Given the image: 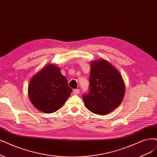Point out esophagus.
Masks as SVG:
<instances>
[{"label": "esophagus", "instance_id": "34e87169", "mask_svg": "<svg viewBox=\"0 0 157 157\" xmlns=\"http://www.w3.org/2000/svg\"><path fill=\"white\" fill-rule=\"evenodd\" d=\"M73 93L74 94H78L79 93V89H74L73 90Z\"/></svg>", "mask_w": 157, "mask_h": 157}]
</instances>
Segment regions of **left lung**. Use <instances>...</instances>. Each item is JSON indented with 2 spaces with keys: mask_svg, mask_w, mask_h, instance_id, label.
Here are the masks:
<instances>
[{
  "mask_svg": "<svg viewBox=\"0 0 157 157\" xmlns=\"http://www.w3.org/2000/svg\"><path fill=\"white\" fill-rule=\"evenodd\" d=\"M90 68L89 90L82 96L85 105L92 113L107 114L117 108L124 97L122 77L105 59L92 62Z\"/></svg>",
  "mask_w": 157,
  "mask_h": 157,
  "instance_id": "obj_1",
  "label": "left lung"
}]
</instances>
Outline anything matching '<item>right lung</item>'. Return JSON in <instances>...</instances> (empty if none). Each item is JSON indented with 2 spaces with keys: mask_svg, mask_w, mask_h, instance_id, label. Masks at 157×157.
<instances>
[{
  "mask_svg": "<svg viewBox=\"0 0 157 157\" xmlns=\"http://www.w3.org/2000/svg\"><path fill=\"white\" fill-rule=\"evenodd\" d=\"M67 79L60 69L50 65L32 78L28 85V96L35 107L45 113L57 111L72 93Z\"/></svg>",
  "mask_w": 157,
  "mask_h": 157,
  "instance_id": "right-lung-1",
  "label": "right lung"
}]
</instances>
